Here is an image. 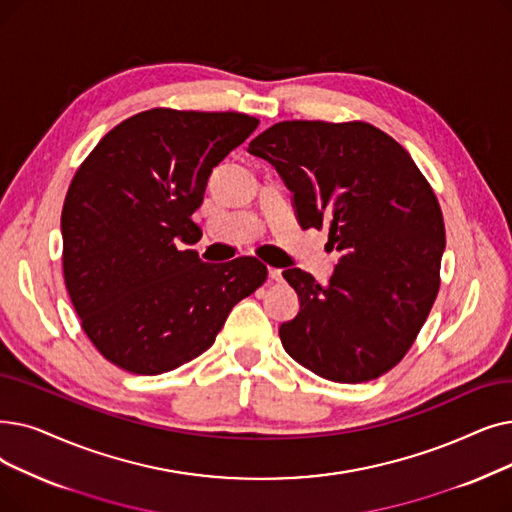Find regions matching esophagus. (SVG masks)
<instances>
[{
	"instance_id": "1",
	"label": "esophagus",
	"mask_w": 512,
	"mask_h": 512,
	"mask_svg": "<svg viewBox=\"0 0 512 512\" xmlns=\"http://www.w3.org/2000/svg\"><path fill=\"white\" fill-rule=\"evenodd\" d=\"M268 276H270V280H282V270L280 268H270L268 270Z\"/></svg>"
}]
</instances>
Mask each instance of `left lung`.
<instances>
[{"label": "left lung", "instance_id": "obj_1", "mask_svg": "<svg viewBox=\"0 0 512 512\" xmlns=\"http://www.w3.org/2000/svg\"><path fill=\"white\" fill-rule=\"evenodd\" d=\"M291 190L301 228H328L339 261L326 284L288 268L299 314L286 353L335 383H364L412 347L439 291L446 228L410 154L368 123L284 121L249 148Z\"/></svg>", "mask_w": 512, "mask_h": 512}]
</instances>
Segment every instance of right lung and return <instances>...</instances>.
<instances>
[{
	"mask_svg": "<svg viewBox=\"0 0 512 512\" xmlns=\"http://www.w3.org/2000/svg\"><path fill=\"white\" fill-rule=\"evenodd\" d=\"M240 113L152 108L110 129L62 209V265L85 335L108 362L163 374L207 351L268 276L255 257L205 263L192 244L211 171L257 129Z\"/></svg>",
	"mask_w": 512,
	"mask_h": 512,
	"instance_id": "obj_1",
	"label": "right lung"
}]
</instances>
